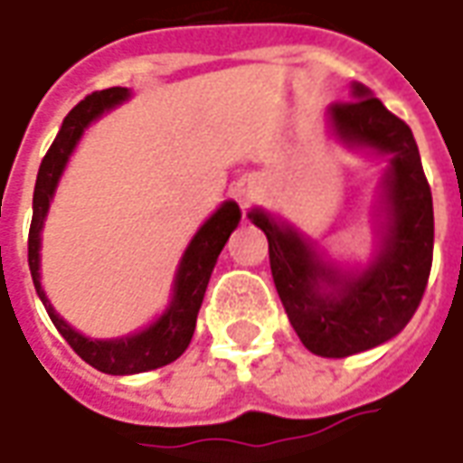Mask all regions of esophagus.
<instances>
[{
  "mask_svg": "<svg viewBox=\"0 0 463 463\" xmlns=\"http://www.w3.org/2000/svg\"><path fill=\"white\" fill-rule=\"evenodd\" d=\"M238 198H241V203H242V205H245V203H248V200H250V195H248V193H241V195H238Z\"/></svg>",
  "mask_w": 463,
  "mask_h": 463,
  "instance_id": "obj_1",
  "label": "esophagus"
}]
</instances>
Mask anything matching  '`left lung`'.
Here are the masks:
<instances>
[{"label":"left lung","mask_w":463,"mask_h":463,"mask_svg":"<svg viewBox=\"0 0 463 463\" xmlns=\"http://www.w3.org/2000/svg\"><path fill=\"white\" fill-rule=\"evenodd\" d=\"M333 132L354 147L389 155L381 177V248L364 270H341L316 245L263 210L250 221L268 238L270 273L288 321L310 354L345 358L386 344L421 303L434 258V203L411 128L364 85L328 108Z\"/></svg>","instance_id":"1"}]
</instances>
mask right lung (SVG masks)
Returning <instances> with one entry per match:
<instances>
[{
	"instance_id": "add662e5",
	"label": "right lung",
	"mask_w": 463,
	"mask_h": 463,
	"mask_svg": "<svg viewBox=\"0 0 463 463\" xmlns=\"http://www.w3.org/2000/svg\"><path fill=\"white\" fill-rule=\"evenodd\" d=\"M128 97H130L128 87H109L102 92L87 95L80 105L70 109V115L64 118L62 128H60L57 137H54L52 147L40 165L37 183H34V198H32V225H29V270H32L37 296L50 313L52 323L57 326V331L62 333L64 341L72 345L74 354L80 355L85 364L102 371V373H112V376H130V373L153 371V368L173 364L175 358L185 354L190 338L195 333V321H198V310L203 306L210 273L215 268L222 245L228 242L231 232L241 222V208L232 200L222 203L221 208L210 215V221H205V225L195 232V238L190 241L185 253H183V260L177 265L170 306L145 331L130 333L122 338H109V341H97V338L92 341L80 331H74L72 326L52 308L50 298L44 296L40 283V232L44 228L52 195L57 190L64 165L77 147L82 132L97 118H102L108 109L125 102Z\"/></svg>"
}]
</instances>
